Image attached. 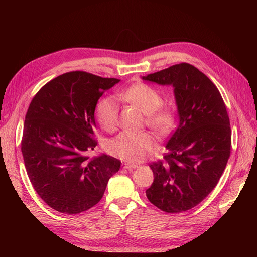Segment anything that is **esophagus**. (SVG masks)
Wrapping results in <instances>:
<instances>
[{"instance_id":"1","label":"esophagus","mask_w":257,"mask_h":257,"mask_svg":"<svg viewBox=\"0 0 257 257\" xmlns=\"http://www.w3.org/2000/svg\"><path fill=\"white\" fill-rule=\"evenodd\" d=\"M123 168H125V169H135V168H137V165L136 164H131V163H124Z\"/></svg>"}]
</instances>
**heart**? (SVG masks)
<instances>
[{
  "label": "heart",
  "instance_id": "1",
  "mask_svg": "<svg viewBox=\"0 0 257 257\" xmlns=\"http://www.w3.org/2000/svg\"><path fill=\"white\" fill-rule=\"evenodd\" d=\"M119 97L136 105L146 113V124L154 133L166 134L175 123L174 111L167 107L161 106L163 99L160 93L145 83L132 85L119 93ZM119 106L115 98L111 96L99 100L96 107L98 123L105 131L112 132L118 125ZM106 149L108 153L125 162L138 163L155 149V141L148 133H130L123 132L110 142Z\"/></svg>",
  "mask_w": 257,
  "mask_h": 257
}]
</instances>
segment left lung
Here are the masks:
<instances>
[{
  "mask_svg": "<svg viewBox=\"0 0 257 257\" xmlns=\"http://www.w3.org/2000/svg\"><path fill=\"white\" fill-rule=\"evenodd\" d=\"M143 79L173 85L179 114V125L166 143L164 161L150 164L154 180L146 195L162 211L183 212L211 193L226 167L231 147L226 107L215 84L189 63Z\"/></svg>",
  "mask_w": 257,
  "mask_h": 257,
  "instance_id": "8db88e82",
  "label": "left lung"
}]
</instances>
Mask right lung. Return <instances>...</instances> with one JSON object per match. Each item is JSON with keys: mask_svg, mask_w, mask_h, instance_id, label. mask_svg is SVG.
I'll return each mask as SVG.
<instances>
[{"mask_svg": "<svg viewBox=\"0 0 257 257\" xmlns=\"http://www.w3.org/2000/svg\"><path fill=\"white\" fill-rule=\"evenodd\" d=\"M120 80L85 72H69L36 93L26 114L21 152L29 179L50 208L77 214L102 199L121 162L102 154L97 146L94 111L98 98Z\"/></svg>", "mask_w": 257, "mask_h": 257, "instance_id": "add662e5", "label": "right lung"}]
</instances>
